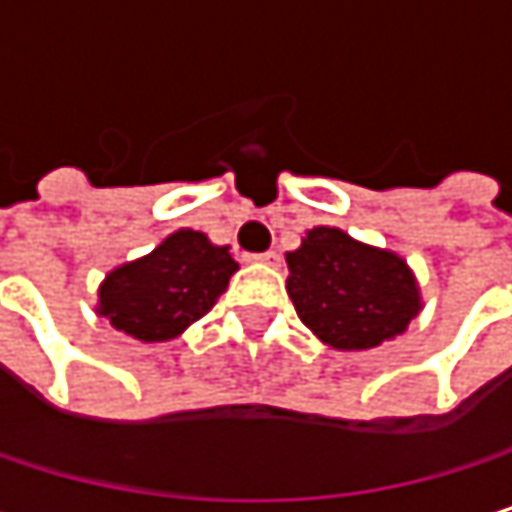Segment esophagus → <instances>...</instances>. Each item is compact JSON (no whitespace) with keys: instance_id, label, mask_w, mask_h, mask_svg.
I'll return each mask as SVG.
<instances>
[{"instance_id":"esophagus-1","label":"esophagus","mask_w":512,"mask_h":512,"mask_svg":"<svg viewBox=\"0 0 512 512\" xmlns=\"http://www.w3.org/2000/svg\"><path fill=\"white\" fill-rule=\"evenodd\" d=\"M249 260H255V263H263V266H278V263H281V255H278V252H263V255L249 257Z\"/></svg>"}]
</instances>
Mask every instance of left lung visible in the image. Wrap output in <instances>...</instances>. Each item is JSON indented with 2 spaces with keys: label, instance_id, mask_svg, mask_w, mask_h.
<instances>
[{
  "label": "left lung",
  "instance_id": "1",
  "mask_svg": "<svg viewBox=\"0 0 512 512\" xmlns=\"http://www.w3.org/2000/svg\"><path fill=\"white\" fill-rule=\"evenodd\" d=\"M287 293L299 320L341 353L394 341L424 308L412 266L341 228L317 225L287 252Z\"/></svg>",
  "mask_w": 512,
  "mask_h": 512
}]
</instances>
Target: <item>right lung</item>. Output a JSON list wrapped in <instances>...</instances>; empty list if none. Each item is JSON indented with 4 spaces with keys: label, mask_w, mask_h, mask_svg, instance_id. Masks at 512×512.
I'll use <instances>...</instances> for the list:
<instances>
[{
    "label": "right lung",
    "mask_w": 512,
    "mask_h": 512,
    "mask_svg": "<svg viewBox=\"0 0 512 512\" xmlns=\"http://www.w3.org/2000/svg\"><path fill=\"white\" fill-rule=\"evenodd\" d=\"M228 249L201 231L180 228L154 252L106 272L97 287V314L142 344L171 341L228 290L240 269Z\"/></svg>",
    "instance_id": "right-lung-1"
}]
</instances>
